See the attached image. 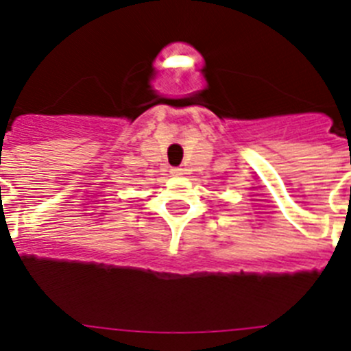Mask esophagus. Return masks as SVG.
Here are the masks:
<instances>
[{
  "instance_id": "obj_1",
  "label": "esophagus",
  "mask_w": 351,
  "mask_h": 351,
  "mask_svg": "<svg viewBox=\"0 0 351 351\" xmlns=\"http://www.w3.org/2000/svg\"><path fill=\"white\" fill-rule=\"evenodd\" d=\"M182 171H183L182 168H171V173H173V175H182Z\"/></svg>"
}]
</instances>
